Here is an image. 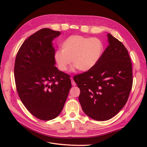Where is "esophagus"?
Returning a JSON list of instances; mask_svg holds the SVG:
<instances>
[{"instance_id":"1","label":"esophagus","mask_w":147,"mask_h":147,"mask_svg":"<svg viewBox=\"0 0 147 147\" xmlns=\"http://www.w3.org/2000/svg\"><path fill=\"white\" fill-rule=\"evenodd\" d=\"M71 83H72V86H75V85H76V83H75V82H74L73 78H71Z\"/></svg>"}]
</instances>
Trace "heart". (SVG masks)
<instances>
[{"label": "heart", "instance_id": "obj_1", "mask_svg": "<svg viewBox=\"0 0 147 147\" xmlns=\"http://www.w3.org/2000/svg\"><path fill=\"white\" fill-rule=\"evenodd\" d=\"M104 45L100 40L74 35L61 44V50L55 52L54 58L60 70L65 72L70 65L81 72L90 70L97 64L102 55Z\"/></svg>", "mask_w": 147, "mask_h": 147}]
</instances>
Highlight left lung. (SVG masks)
<instances>
[{
    "label": "left lung",
    "instance_id": "1",
    "mask_svg": "<svg viewBox=\"0 0 147 147\" xmlns=\"http://www.w3.org/2000/svg\"><path fill=\"white\" fill-rule=\"evenodd\" d=\"M109 46L90 70L75 75L78 99L86 115L97 121L115 116L128 99L132 86V63L123 44L108 33Z\"/></svg>",
    "mask_w": 147,
    "mask_h": 147
}]
</instances>
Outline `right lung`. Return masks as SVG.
Returning a JSON list of instances; mask_svg holds the SVG:
<instances>
[{"instance_id": "add662e5", "label": "right lung", "mask_w": 147, "mask_h": 147, "mask_svg": "<svg viewBox=\"0 0 147 147\" xmlns=\"http://www.w3.org/2000/svg\"><path fill=\"white\" fill-rule=\"evenodd\" d=\"M59 31L43 28L22 44L14 75L20 98L29 112L47 121L61 113L72 87L69 75L57 69L53 41Z\"/></svg>"}]
</instances>
